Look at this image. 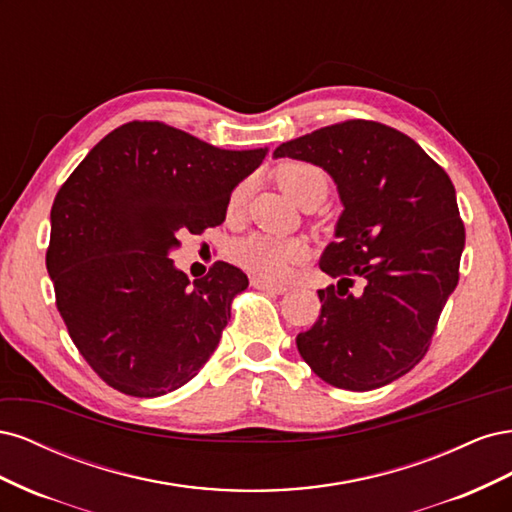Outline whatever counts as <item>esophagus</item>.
I'll return each instance as SVG.
<instances>
[{
	"label": "esophagus",
	"instance_id": "esophagus-1",
	"mask_svg": "<svg viewBox=\"0 0 512 512\" xmlns=\"http://www.w3.org/2000/svg\"><path fill=\"white\" fill-rule=\"evenodd\" d=\"M252 286L258 288V290H267V292H273V294H284L288 288L282 286V284H273V282H267L262 280V277H252Z\"/></svg>",
	"mask_w": 512,
	"mask_h": 512
}]
</instances>
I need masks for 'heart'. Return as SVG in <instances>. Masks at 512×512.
Returning a JSON list of instances; mask_svg holds the SVG:
<instances>
[{
  "label": "heart",
  "instance_id": "obj_1",
  "mask_svg": "<svg viewBox=\"0 0 512 512\" xmlns=\"http://www.w3.org/2000/svg\"><path fill=\"white\" fill-rule=\"evenodd\" d=\"M275 179H277V185L282 188V192L297 205L305 203V200L312 196L322 200L324 194H327V175H324L316 166L290 162L277 168ZM245 198H247V185L241 183L230 194L228 211L230 213L241 211V207L245 205ZM305 256H307L305 243L294 241V239H275L267 235H254L235 245V258L239 265L273 282L284 280L294 265H299L301 260H305Z\"/></svg>",
  "mask_w": 512,
  "mask_h": 512
}]
</instances>
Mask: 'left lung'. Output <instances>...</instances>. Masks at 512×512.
Returning <instances> with one entry per match:
<instances>
[{"label":"left lung","mask_w":512,"mask_h":512,"mask_svg":"<svg viewBox=\"0 0 512 512\" xmlns=\"http://www.w3.org/2000/svg\"><path fill=\"white\" fill-rule=\"evenodd\" d=\"M273 158L327 170L344 205L320 256L337 286L318 290L320 316L297 335L303 361L348 391L408 374L459 282L466 230L451 179L410 136L363 119L292 138Z\"/></svg>","instance_id":"obj_1"}]
</instances>
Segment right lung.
<instances>
[{
    "label": "right lung",
    "instance_id": "right-lung-1",
    "mask_svg": "<svg viewBox=\"0 0 512 512\" xmlns=\"http://www.w3.org/2000/svg\"><path fill=\"white\" fill-rule=\"evenodd\" d=\"M267 153L132 121L106 134L61 185L46 269L74 346L108 386L166 395L218 348L247 275L218 260L190 284L168 254L181 232L226 220L232 190Z\"/></svg>",
    "mask_w": 512,
    "mask_h": 512
}]
</instances>
